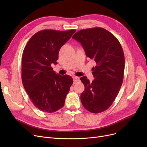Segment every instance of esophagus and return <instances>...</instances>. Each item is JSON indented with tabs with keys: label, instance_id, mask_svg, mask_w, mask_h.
<instances>
[{
	"label": "esophagus",
	"instance_id": "esophagus-1",
	"mask_svg": "<svg viewBox=\"0 0 147 147\" xmlns=\"http://www.w3.org/2000/svg\"><path fill=\"white\" fill-rule=\"evenodd\" d=\"M79 77H73V80H74V83H76L77 82H78L79 81Z\"/></svg>",
	"mask_w": 147,
	"mask_h": 147
}]
</instances>
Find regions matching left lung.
I'll use <instances>...</instances> for the list:
<instances>
[{
	"label": "left lung",
	"instance_id": "1",
	"mask_svg": "<svg viewBox=\"0 0 147 147\" xmlns=\"http://www.w3.org/2000/svg\"><path fill=\"white\" fill-rule=\"evenodd\" d=\"M72 38L81 43L86 56L96 64L92 68L93 81L90 82L86 76L80 78L84 86L82 103L91 113L104 111L117 97L123 83L125 56L121 46L112 33L101 27L81 30Z\"/></svg>",
	"mask_w": 147,
	"mask_h": 147
}]
</instances>
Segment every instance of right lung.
Returning <instances> with one entry per match:
<instances>
[{"label": "right lung", "instance_id": "obj_1", "mask_svg": "<svg viewBox=\"0 0 147 147\" xmlns=\"http://www.w3.org/2000/svg\"><path fill=\"white\" fill-rule=\"evenodd\" d=\"M76 30H43L35 33L27 42L22 56V82L34 105L52 113L61 109L73 83L68 75L61 76L53 70L57 64L60 48Z\"/></svg>", "mask_w": 147, "mask_h": 147}]
</instances>
